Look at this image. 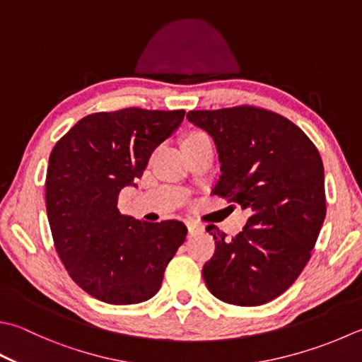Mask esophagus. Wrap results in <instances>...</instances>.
I'll return each instance as SVG.
<instances>
[{
	"label": "esophagus",
	"mask_w": 362,
	"mask_h": 362,
	"mask_svg": "<svg viewBox=\"0 0 362 362\" xmlns=\"http://www.w3.org/2000/svg\"><path fill=\"white\" fill-rule=\"evenodd\" d=\"M186 227H187V231H189L190 236L203 233V230H204L203 225L199 223V222H195V221H186Z\"/></svg>",
	"instance_id": "esophagus-1"
}]
</instances>
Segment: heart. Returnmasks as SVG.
I'll list each match as a JSON object with an SVG mask.
<instances>
[{"instance_id":"b5f03b06","label":"heart","mask_w":362,"mask_h":362,"mask_svg":"<svg viewBox=\"0 0 362 362\" xmlns=\"http://www.w3.org/2000/svg\"><path fill=\"white\" fill-rule=\"evenodd\" d=\"M202 137H208V135L203 134V132H194V134H190L186 140H195V139H202ZM186 140H184V141H186Z\"/></svg>"}]
</instances>
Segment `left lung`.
I'll list each match as a JSON object with an SVG mask.
<instances>
[{"instance_id":"8db88e82","label":"left lung","mask_w":362,"mask_h":362,"mask_svg":"<svg viewBox=\"0 0 362 362\" xmlns=\"http://www.w3.org/2000/svg\"><path fill=\"white\" fill-rule=\"evenodd\" d=\"M187 119L217 146L222 175L213 194L252 213L236 236L206 227L216 240L203 266L206 287L243 308L269 303L301 274L325 221L318 149L290 119L260 107L192 110Z\"/></svg>"}]
</instances>
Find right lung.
Returning a JSON list of instances; mask_svg holds the SVG:
<instances>
[{"label":"right lung","instance_id":"1","mask_svg":"<svg viewBox=\"0 0 362 362\" xmlns=\"http://www.w3.org/2000/svg\"><path fill=\"white\" fill-rule=\"evenodd\" d=\"M184 113L137 107L91 113L52 149L45 206L54 249L72 281L99 301L153 298L186 240L180 221L148 223L118 209L121 189L135 186Z\"/></svg>","mask_w":362,"mask_h":362}]
</instances>
